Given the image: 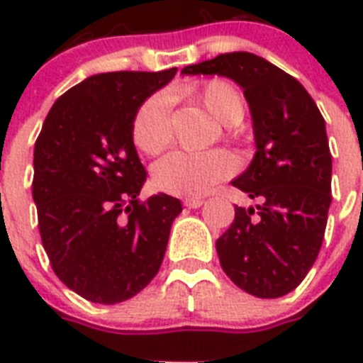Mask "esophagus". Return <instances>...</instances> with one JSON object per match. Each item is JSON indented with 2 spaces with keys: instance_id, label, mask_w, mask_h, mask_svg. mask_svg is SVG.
I'll list each match as a JSON object with an SVG mask.
<instances>
[{
  "instance_id": "esophagus-1",
  "label": "esophagus",
  "mask_w": 363,
  "mask_h": 363,
  "mask_svg": "<svg viewBox=\"0 0 363 363\" xmlns=\"http://www.w3.org/2000/svg\"><path fill=\"white\" fill-rule=\"evenodd\" d=\"M184 205H186L188 209H198L203 205V199L201 198H186L184 199Z\"/></svg>"
}]
</instances>
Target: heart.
<instances>
[{
	"label": "heart",
	"mask_w": 363,
	"mask_h": 363,
	"mask_svg": "<svg viewBox=\"0 0 363 363\" xmlns=\"http://www.w3.org/2000/svg\"><path fill=\"white\" fill-rule=\"evenodd\" d=\"M184 96L209 111L216 121L232 125L245 118V99L238 88L224 79H211L184 90ZM131 139L141 152L156 156L171 141V105L165 94H154L139 105L131 121ZM235 171V162L224 150L167 154L152 167L154 186L173 196H201Z\"/></svg>",
	"instance_id": "b5f03b06"
}]
</instances>
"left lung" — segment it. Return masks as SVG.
<instances>
[{
    "mask_svg": "<svg viewBox=\"0 0 363 363\" xmlns=\"http://www.w3.org/2000/svg\"><path fill=\"white\" fill-rule=\"evenodd\" d=\"M184 75H222L245 92L256 156L232 182L258 205L235 207L216 239L224 273L256 298H281L299 286L320 252L332 203V154L315 99L292 75L250 52L220 54Z\"/></svg>",
    "mask_w": 363,
    "mask_h": 363,
    "instance_id": "left-lung-1",
    "label": "left lung"
}]
</instances>
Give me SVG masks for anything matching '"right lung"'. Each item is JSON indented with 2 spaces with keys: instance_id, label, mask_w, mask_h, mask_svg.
<instances>
[{
  "instance_id": "right-lung-1",
  "label": "right lung",
  "mask_w": 363,
  "mask_h": 363,
  "mask_svg": "<svg viewBox=\"0 0 363 363\" xmlns=\"http://www.w3.org/2000/svg\"><path fill=\"white\" fill-rule=\"evenodd\" d=\"M113 71L56 99L33 150L31 194L60 281L94 303H121L158 273L181 201L139 199L147 171L131 139L139 105L175 77Z\"/></svg>"
}]
</instances>
